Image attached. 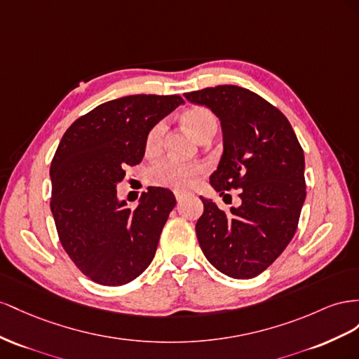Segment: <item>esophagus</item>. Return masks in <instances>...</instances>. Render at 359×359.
Returning a JSON list of instances; mask_svg holds the SVG:
<instances>
[{"mask_svg":"<svg viewBox=\"0 0 359 359\" xmlns=\"http://www.w3.org/2000/svg\"><path fill=\"white\" fill-rule=\"evenodd\" d=\"M174 197H176V200H177V203H180L182 200H183V197H185V196H183V194L182 192H174Z\"/></svg>","mask_w":359,"mask_h":359,"instance_id":"obj_1","label":"esophagus"}]
</instances>
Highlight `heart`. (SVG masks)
I'll return each instance as SVG.
<instances>
[{
  "label": "heart",
  "instance_id": "b5f03b06",
  "mask_svg": "<svg viewBox=\"0 0 359 359\" xmlns=\"http://www.w3.org/2000/svg\"><path fill=\"white\" fill-rule=\"evenodd\" d=\"M182 120L200 141L212 138L218 130V118L209 108H191L182 116ZM167 130L168 125L165 120L158 121L150 129L146 138V151L149 155H155L163 147ZM204 172H206V167L201 162H180L168 158L153 162L146 170V180L153 187L187 191Z\"/></svg>",
  "mask_w": 359,
  "mask_h": 359
}]
</instances>
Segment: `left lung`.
Wrapping results in <instances>:
<instances>
[{"mask_svg":"<svg viewBox=\"0 0 359 359\" xmlns=\"http://www.w3.org/2000/svg\"><path fill=\"white\" fill-rule=\"evenodd\" d=\"M185 97L219 117L224 153L210 185L241 189L230 213L201 198L196 233L206 259L231 278H254L276 260L298 229L305 200L304 150L283 112L254 91L218 86Z\"/></svg>","mask_w":359,"mask_h":359,"instance_id":"obj_1","label":"left lung"}]
</instances>
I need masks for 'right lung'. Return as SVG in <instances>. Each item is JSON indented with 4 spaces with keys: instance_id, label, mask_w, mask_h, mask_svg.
Listing matches in <instances>:
<instances>
[{
    "instance_id": "1",
    "label": "right lung",
    "mask_w": 359,
    "mask_h": 359,
    "mask_svg": "<svg viewBox=\"0 0 359 359\" xmlns=\"http://www.w3.org/2000/svg\"><path fill=\"white\" fill-rule=\"evenodd\" d=\"M182 104L177 95L114 99L76 118L61 138L50 162V210L65 251L91 281L128 284L155 257L174 194L150 187L130 209L116 185L142 161L150 129Z\"/></svg>"
}]
</instances>
